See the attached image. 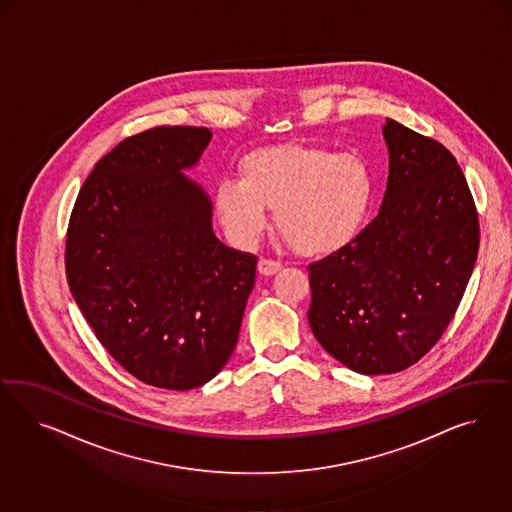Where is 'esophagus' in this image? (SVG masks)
<instances>
[{
  "label": "esophagus",
  "instance_id": "obj_1",
  "mask_svg": "<svg viewBox=\"0 0 512 512\" xmlns=\"http://www.w3.org/2000/svg\"><path fill=\"white\" fill-rule=\"evenodd\" d=\"M281 261L278 259H270V257H263L261 261H259V272L264 274V276H272V274H276L278 270H281Z\"/></svg>",
  "mask_w": 512,
  "mask_h": 512
}]
</instances>
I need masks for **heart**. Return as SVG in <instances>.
Returning <instances> with one entry per match:
<instances>
[{
	"label": "heart",
	"instance_id": "heart-1",
	"mask_svg": "<svg viewBox=\"0 0 512 512\" xmlns=\"http://www.w3.org/2000/svg\"><path fill=\"white\" fill-rule=\"evenodd\" d=\"M240 172L217 184L216 208L242 246L263 236L266 208H276L279 233L298 253L330 255L357 238L370 212L372 176L357 155L291 144L249 154Z\"/></svg>",
	"mask_w": 512,
	"mask_h": 512
}]
</instances>
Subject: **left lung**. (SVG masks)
Wrapping results in <instances>:
<instances>
[{
  "label": "left lung",
  "instance_id": "left-lung-1",
  "mask_svg": "<svg viewBox=\"0 0 512 512\" xmlns=\"http://www.w3.org/2000/svg\"><path fill=\"white\" fill-rule=\"evenodd\" d=\"M387 193L357 238L308 264L311 330L341 364L402 372L424 357L460 306L479 251V214L449 150L387 120Z\"/></svg>",
  "mask_w": 512,
  "mask_h": 512
}]
</instances>
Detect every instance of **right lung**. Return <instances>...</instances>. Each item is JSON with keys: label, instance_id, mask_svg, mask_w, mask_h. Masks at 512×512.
Returning a JSON list of instances; mask_svg holds the SVG:
<instances>
[{"label": "right lung", "instance_id": "1", "mask_svg": "<svg viewBox=\"0 0 512 512\" xmlns=\"http://www.w3.org/2000/svg\"><path fill=\"white\" fill-rule=\"evenodd\" d=\"M210 129L157 125L122 140L78 191L65 274L86 321L125 372L167 390L204 385L233 355L257 255L227 248L182 169Z\"/></svg>", "mask_w": 512, "mask_h": 512}]
</instances>
